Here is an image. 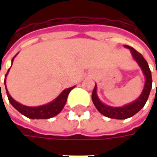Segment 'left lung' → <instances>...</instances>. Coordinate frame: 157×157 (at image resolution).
Masks as SVG:
<instances>
[{
    "instance_id": "left-lung-1",
    "label": "left lung",
    "mask_w": 157,
    "mask_h": 157,
    "mask_svg": "<svg viewBox=\"0 0 157 157\" xmlns=\"http://www.w3.org/2000/svg\"><path fill=\"white\" fill-rule=\"evenodd\" d=\"M124 47L129 50L133 59L139 65V67L142 70L143 75L145 77V83H144V86L142 89V94H140V96L136 100H134L133 102L128 103L127 105H122V106H111V105H108L103 103L100 100V98L97 94V85L96 84H95L93 94H92V100H93V102H94L95 107L97 108V110L105 117L116 119V120L128 119V118L132 117L136 113H137L147 102L151 88H152L151 71L149 70L147 61L144 59V57H142V54L136 52V50L134 48H132L131 46L124 45Z\"/></svg>"
}]
</instances>
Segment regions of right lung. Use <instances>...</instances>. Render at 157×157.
<instances>
[{"label":"right lung","mask_w":157,"mask_h":157,"mask_svg":"<svg viewBox=\"0 0 157 157\" xmlns=\"http://www.w3.org/2000/svg\"><path fill=\"white\" fill-rule=\"evenodd\" d=\"M16 55L13 57V59L11 61L12 63H13L14 58L16 57ZM10 68L8 70V72H7L6 76H5V79H4V85H5V87H6V92H7V95H8L9 102L17 111L20 112L22 115L29 118V119H33V120L34 119H36V120H38V119H50V118H52L57 115L60 112L62 111V109H63V106L65 105L69 93L73 88L75 87V86H71V87L67 88V89H64L55 100H53L52 101L47 103V104H44V105H38V106H28V105H24L14 100L10 96L9 91L7 89V86H6V78H7V75L9 73Z\"/></svg>","instance_id":"right-lung-1"}]
</instances>
